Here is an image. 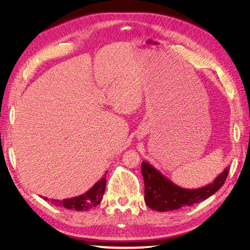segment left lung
Masks as SVG:
<instances>
[{
    "label": "left lung",
    "instance_id": "1",
    "mask_svg": "<svg viewBox=\"0 0 250 250\" xmlns=\"http://www.w3.org/2000/svg\"><path fill=\"white\" fill-rule=\"evenodd\" d=\"M141 166L144 183H145L144 198L150 208L158 211H168L191 207L195 203L206 200L223 186L229 172V167L225 168L209 185L191 190L176 186L145 161H143Z\"/></svg>",
    "mask_w": 250,
    "mask_h": 250
}]
</instances>
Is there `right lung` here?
<instances>
[{"label": "right lung", "mask_w": 250, "mask_h": 250, "mask_svg": "<svg viewBox=\"0 0 250 250\" xmlns=\"http://www.w3.org/2000/svg\"><path fill=\"white\" fill-rule=\"evenodd\" d=\"M107 173V172H106ZM105 186H106V179L102 177L99 181L89 188L87 192L82 194L77 197L67 198L63 200H57V199H49L50 202L55 207L64 208L67 209H75V210H87L92 208L97 207L98 204L103 198ZM44 200H48L47 197H43Z\"/></svg>", "instance_id": "add662e5"}]
</instances>
